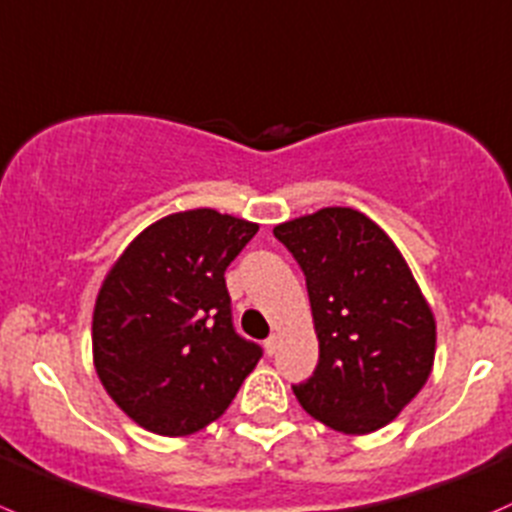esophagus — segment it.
I'll return each instance as SVG.
<instances>
[{"mask_svg":"<svg viewBox=\"0 0 512 512\" xmlns=\"http://www.w3.org/2000/svg\"><path fill=\"white\" fill-rule=\"evenodd\" d=\"M263 348H266L268 356H273V353H276V348H278V333H271V336L263 341Z\"/></svg>","mask_w":512,"mask_h":512,"instance_id":"1","label":"esophagus"}]
</instances>
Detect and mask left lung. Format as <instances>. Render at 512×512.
Listing matches in <instances>:
<instances>
[{"mask_svg":"<svg viewBox=\"0 0 512 512\" xmlns=\"http://www.w3.org/2000/svg\"><path fill=\"white\" fill-rule=\"evenodd\" d=\"M273 236L306 276L318 366L293 386L303 411L348 435L388 426L426 386L435 318L406 258L366 214L328 206Z\"/></svg>","mask_w":512,"mask_h":512,"instance_id":"left-lung-1","label":"left lung"}]
</instances>
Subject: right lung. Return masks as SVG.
I'll use <instances>...</instances> for the list:
<instances>
[{
  "label": "right lung",
  "instance_id": "obj_1",
  "mask_svg": "<svg viewBox=\"0 0 512 512\" xmlns=\"http://www.w3.org/2000/svg\"><path fill=\"white\" fill-rule=\"evenodd\" d=\"M258 224L214 209L146 226L116 258L91 321L94 368L141 428L189 435L221 416L261 346L236 333L226 268Z\"/></svg>",
  "mask_w": 512,
  "mask_h": 512
}]
</instances>
